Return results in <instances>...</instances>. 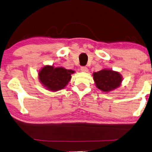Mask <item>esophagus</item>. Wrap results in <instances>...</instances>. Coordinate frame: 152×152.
Listing matches in <instances>:
<instances>
[{
  "label": "esophagus",
  "instance_id": "obj_1",
  "mask_svg": "<svg viewBox=\"0 0 152 152\" xmlns=\"http://www.w3.org/2000/svg\"><path fill=\"white\" fill-rule=\"evenodd\" d=\"M81 70H82V72H87L88 71V69L86 67V66H82V67H81Z\"/></svg>",
  "mask_w": 152,
  "mask_h": 152
}]
</instances>
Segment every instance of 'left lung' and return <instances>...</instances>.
Wrapping results in <instances>:
<instances>
[{
  "instance_id": "left-lung-1",
  "label": "left lung",
  "mask_w": 152,
  "mask_h": 152,
  "mask_svg": "<svg viewBox=\"0 0 152 152\" xmlns=\"http://www.w3.org/2000/svg\"><path fill=\"white\" fill-rule=\"evenodd\" d=\"M95 86L102 92L107 93L118 88L122 82L120 72L111 69H102L93 74Z\"/></svg>"
}]
</instances>
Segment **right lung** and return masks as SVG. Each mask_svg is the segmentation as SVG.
Instances as JSON below:
<instances>
[{
  "label": "right lung",
  "instance_id": "add662e5",
  "mask_svg": "<svg viewBox=\"0 0 152 152\" xmlns=\"http://www.w3.org/2000/svg\"><path fill=\"white\" fill-rule=\"evenodd\" d=\"M74 72V70L64 67L55 68L53 66L47 65L39 71V80L47 90L55 92L67 86Z\"/></svg>",
  "mask_w": 152,
  "mask_h": 152
}]
</instances>
